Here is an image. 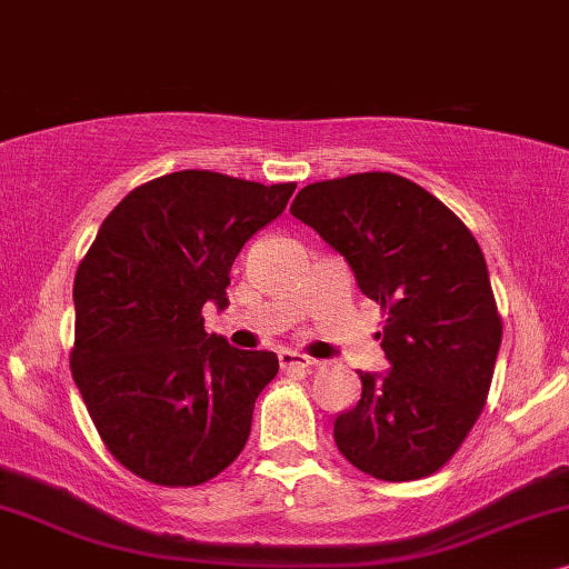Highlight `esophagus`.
Here are the masks:
<instances>
[{
	"label": "esophagus",
	"mask_w": 569,
	"mask_h": 569,
	"mask_svg": "<svg viewBox=\"0 0 569 569\" xmlns=\"http://www.w3.org/2000/svg\"><path fill=\"white\" fill-rule=\"evenodd\" d=\"M278 363L283 372H293V369H309L315 363V359H309V356L297 353V351H280Z\"/></svg>",
	"instance_id": "obj_1"
}]
</instances>
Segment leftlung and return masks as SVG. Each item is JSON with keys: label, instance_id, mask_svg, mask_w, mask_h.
<instances>
[{"label": "left lung", "instance_id": "obj_1", "mask_svg": "<svg viewBox=\"0 0 569 569\" xmlns=\"http://www.w3.org/2000/svg\"><path fill=\"white\" fill-rule=\"evenodd\" d=\"M291 216L351 264L385 315L390 375L361 377V400L336 419L338 450L382 481L437 473L487 403L502 317L468 226L411 179L390 171L315 181Z\"/></svg>", "mask_w": 569, "mask_h": 569}]
</instances>
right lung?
I'll return each mask as SVG.
<instances>
[{
    "label": "right lung",
    "mask_w": 569,
    "mask_h": 569,
    "mask_svg": "<svg viewBox=\"0 0 569 569\" xmlns=\"http://www.w3.org/2000/svg\"><path fill=\"white\" fill-rule=\"evenodd\" d=\"M297 184L173 171L106 216L74 276L70 367L106 450L158 487H197L244 450L278 356L206 332L229 305L244 241L283 213Z\"/></svg>",
    "instance_id": "1"
}]
</instances>
